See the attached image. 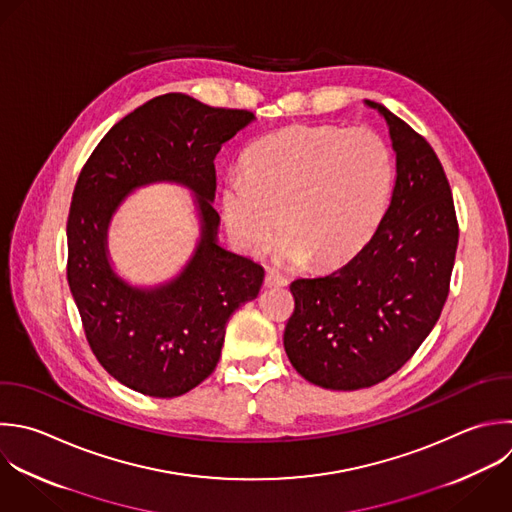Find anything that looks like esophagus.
I'll use <instances>...</instances> for the list:
<instances>
[{"mask_svg": "<svg viewBox=\"0 0 512 512\" xmlns=\"http://www.w3.org/2000/svg\"><path fill=\"white\" fill-rule=\"evenodd\" d=\"M286 284H288V280H286L280 272H276V270H268V272H266L264 286H268V288H280V286H286Z\"/></svg>", "mask_w": 512, "mask_h": 512, "instance_id": "obj_1", "label": "esophagus"}]
</instances>
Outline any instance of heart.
Instances as JSON below:
<instances>
[{"label":"heart","instance_id":"obj_1","mask_svg":"<svg viewBox=\"0 0 512 512\" xmlns=\"http://www.w3.org/2000/svg\"><path fill=\"white\" fill-rule=\"evenodd\" d=\"M242 174L222 192L232 238L246 250H264L282 214L288 236L282 254L334 268L360 252L380 226L394 166L370 128L296 124L254 142L242 156Z\"/></svg>","mask_w":512,"mask_h":512}]
</instances>
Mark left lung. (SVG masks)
Returning <instances> with one entry per match:
<instances>
[{
  "mask_svg": "<svg viewBox=\"0 0 512 512\" xmlns=\"http://www.w3.org/2000/svg\"><path fill=\"white\" fill-rule=\"evenodd\" d=\"M396 152L388 210L370 242L342 268L290 284L294 314L284 350L300 376L330 390L374 386L402 368L440 318L458 222L430 144L382 104Z\"/></svg>",
  "mask_w": 512,
  "mask_h": 512,
  "instance_id": "8db88e82",
  "label": "left lung"
}]
</instances>
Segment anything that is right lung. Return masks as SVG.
<instances>
[{
    "mask_svg": "<svg viewBox=\"0 0 512 512\" xmlns=\"http://www.w3.org/2000/svg\"><path fill=\"white\" fill-rule=\"evenodd\" d=\"M254 120L248 110L164 94L122 118L80 172L68 216V284L98 362L124 386L174 398L206 380L222 352L226 322L254 300L264 268L218 244L214 158ZM176 181L197 194L201 242L170 283L138 289L107 256V226L136 187Z\"/></svg>",
    "mask_w": 512,
    "mask_h": 512,
    "instance_id": "1",
    "label": "right lung"
}]
</instances>
